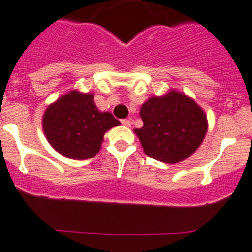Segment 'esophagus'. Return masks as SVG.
Wrapping results in <instances>:
<instances>
[{"label": "esophagus", "instance_id": "esophagus-1", "mask_svg": "<svg viewBox=\"0 0 252 252\" xmlns=\"http://www.w3.org/2000/svg\"><path fill=\"white\" fill-rule=\"evenodd\" d=\"M121 123L123 124L124 126H130V124H131V122L129 121V119H122L121 121Z\"/></svg>", "mask_w": 252, "mask_h": 252}]
</instances>
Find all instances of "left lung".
Here are the masks:
<instances>
[{
  "mask_svg": "<svg viewBox=\"0 0 252 252\" xmlns=\"http://www.w3.org/2000/svg\"><path fill=\"white\" fill-rule=\"evenodd\" d=\"M144 126L135 129L145 153L153 159L175 164L189 158L202 145L208 119L187 95L170 91L152 96L140 110Z\"/></svg>",
  "mask_w": 252,
  "mask_h": 252,
  "instance_id": "left-lung-1",
  "label": "left lung"
}]
</instances>
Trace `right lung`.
Masks as SVG:
<instances>
[{
  "label": "right lung",
  "instance_id": "right-lung-1",
  "mask_svg": "<svg viewBox=\"0 0 252 252\" xmlns=\"http://www.w3.org/2000/svg\"><path fill=\"white\" fill-rule=\"evenodd\" d=\"M94 94L71 91L47 107L42 126L57 152L71 159H88L100 151L104 134L119 121L110 112H100Z\"/></svg>",
  "mask_w": 252,
  "mask_h": 252
}]
</instances>
